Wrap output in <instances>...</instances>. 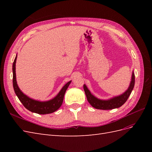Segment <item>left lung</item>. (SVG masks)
<instances>
[{
	"label": "left lung",
	"instance_id": "1",
	"mask_svg": "<svg viewBox=\"0 0 152 152\" xmlns=\"http://www.w3.org/2000/svg\"><path fill=\"white\" fill-rule=\"evenodd\" d=\"M135 83V76L134 73H132V80L128 89L123 94L117 96L109 100H101L91 94V92L87 89L86 85H84V89L88 102L91 104L92 107L99 110H112L121 107L126 103L129 96H130L131 92L134 88Z\"/></svg>",
	"mask_w": 152,
	"mask_h": 152
}]
</instances>
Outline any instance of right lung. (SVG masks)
<instances>
[{"label": "right lung", "instance_id": "add662e5", "mask_svg": "<svg viewBox=\"0 0 152 152\" xmlns=\"http://www.w3.org/2000/svg\"><path fill=\"white\" fill-rule=\"evenodd\" d=\"M16 58L17 55L12 65V83L14 90H15L16 96H18V99H20L21 103L23 104L24 107L27 110H28L29 111L38 114H48L56 111V110L61 107L63 103L64 96H65V92L68 88V87L70 85L71 81L68 82V83H66L64 86V87L60 91V92L58 93V94L51 100H49L48 102H39V101L32 99L23 93L17 85L15 70Z\"/></svg>", "mask_w": 152, "mask_h": 152}]
</instances>
